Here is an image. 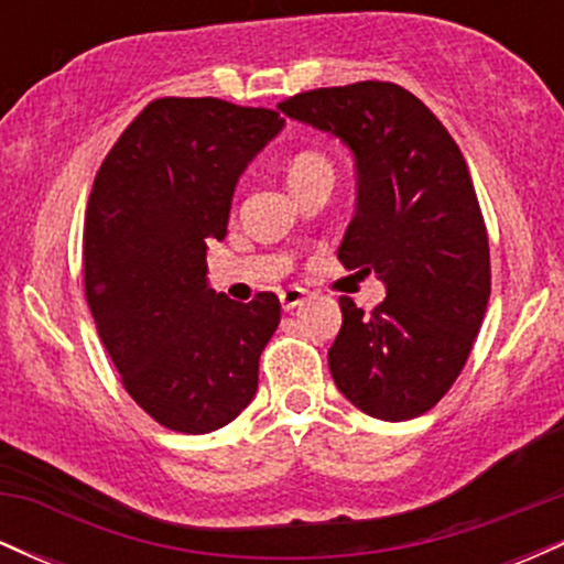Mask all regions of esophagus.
Segmentation results:
<instances>
[{
  "mask_svg": "<svg viewBox=\"0 0 564 564\" xmlns=\"http://www.w3.org/2000/svg\"><path fill=\"white\" fill-rule=\"evenodd\" d=\"M278 296H281L283 310H294V307H300L304 300H307V291H304L302 286H289V289H283Z\"/></svg>",
  "mask_w": 564,
  "mask_h": 564,
  "instance_id": "1",
  "label": "esophagus"
}]
</instances>
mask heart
<instances>
[{
    "label": "heart",
    "mask_w": 564,
    "mask_h": 564,
    "mask_svg": "<svg viewBox=\"0 0 564 564\" xmlns=\"http://www.w3.org/2000/svg\"><path fill=\"white\" fill-rule=\"evenodd\" d=\"M321 170H332V166H328V161L323 159L321 153H315V151L296 153V156L291 159V164H289V183H294V180L304 177V174H313V172H321Z\"/></svg>",
    "instance_id": "b5f03b06"
}]
</instances>
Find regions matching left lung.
Returning <instances> with one entry per match:
<instances>
[{"label":"left lung","instance_id":"obj_1","mask_svg":"<svg viewBox=\"0 0 564 564\" xmlns=\"http://www.w3.org/2000/svg\"><path fill=\"white\" fill-rule=\"evenodd\" d=\"M352 151L358 209L347 270L387 286L371 313L341 296L332 377L381 422L430 411L467 364L490 300V249L467 161L430 108L392 82L323 87L278 102Z\"/></svg>","mask_w":564,"mask_h":564}]
</instances>
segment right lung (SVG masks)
Listing matches in <instances>:
<instances>
[{
	"instance_id": "1",
	"label": "right lung",
	"mask_w": 564,
	"mask_h": 564,
	"mask_svg": "<svg viewBox=\"0 0 564 564\" xmlns=\"http://www.w3.org/2000/svg\"><path fill=\"white\" fill-rule=\"evenodd\" d=\"M283 129L217 97L148 102L97 170L84 217V291L121 384L161 426L206 435L254 400L281 302L206 283L249 161Z\"/></svg>"
}]
</instances>
